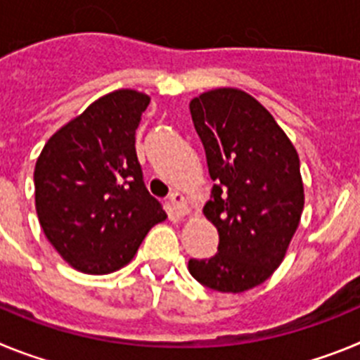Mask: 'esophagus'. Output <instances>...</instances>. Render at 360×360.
I'll use <instances>...</instances> for the list:
<instances>
[{
	"mask_svg": "<svg viewBox=\"0 0 360 360\" xmlns=\"http://www.w3.org/2000/svg\"><path fill=\"white\" fill-rule=\"evenodd\" d=\"M169 202H171V205H173L174 212H176L178 216H184V214H187V212H189V209H187L186 198H184L180 193H176V191L169 195Z\"/></svg>",
	"mask_w": 360,
	"mask_h": 360,
	"instance_id": "esophagus-1",
	"label": "esophagus"
}]
</instances>
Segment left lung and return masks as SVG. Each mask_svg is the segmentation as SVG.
Wrapping results in <instances>:
<instances>
[{
	"mask_svg": "<svg viewBox=\"0 0 360 360\" xmlns=\"http://www.w3.org/2000/svg\"><path fill=\"white\" fill-rule=\"evenodd\" d=\"M212 186L203 214L218 252L189 259L191 276L218 292L262 285L281 265L304 207L299 157L274 117L245 91L218 88L189 104Z\"/></svg>",
	"mask_w": 360,
	"mask_h": 360,
	"instance_id": "obj_1",
	"label": "left lung"
}]
</instances>
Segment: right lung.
Returning <instances> with one entry per match:
<instances>
[{
	"instance_id": "1",
	"label": "right lung",
	"mask_w": 360,
	"mask_h": 360,
	"mask_svg": "<svg viewBox=\"0 0 360 360\" xmlns=\"http://www.w3.org/2000/svg\"><path fill=\"white\" fill-rule=\"evenodd\" d=\"M148 95L117 90L44 144L34 171L36 211L53 249L84 274L128 265L153 225L165 219L146 189L135 131Z\"/></svg>"
}]
</instances>
